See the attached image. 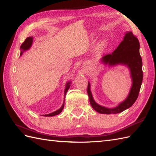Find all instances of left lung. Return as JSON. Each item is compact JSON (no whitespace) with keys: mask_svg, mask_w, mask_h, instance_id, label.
I'll use <instances>...</instances> for the list:
<instances>
[{"mask_svg":"<svg viewBox=\"0 0 156 156\" xmlns=\"http://www.w3.org/2000/svg\"><path fill=\"white\" fill-rule=\"evenodd\" d=\"M140 47L138 39L133 33L131 31L127 32L123 40L120 43L117 49L112 54L105 55L102 58V61L105 64L127 66L130 69L133 84L127 98L115 108H108L98 105L94 101L90 89V83L88 82L87 92L89 100L92 107L96 111L102 114L119 113L131 107L136 101L143 80L142 59L140 54Z\"/></svg>","mask_w":156,"mask_h":156,"instance_id":"left-lung-1","label":"left lung"}]
</instances>
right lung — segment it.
Wrapping results in <instances>:
<instances>
[{
	"label": "right lung",
	"mask_w": 156,
	"mask_h": 156,
	"mask_svg": "<svg viewBox=\"0 0 156 156\" xmlns=\"http://www.w3.org/2000/svg\"><path fill=\"white\" fill-rule=\"evenodd\" d=\"M32 42H33V37H29L26 38L25 41L23 43V44L21 45V48H20V49H21V50H22L21 52V55H22L23 51L27 50V49H29V48H31V46L32 45ZM70 83H71L70 82H68V83L66 84V88H65V90H64V97H65L66 94V92H68L69 87H70V84H69ZM64 103H63L62 107L59 108L58 110H57V111L54 112H51V113H50V114L45 115L44 116H45V117H53V116L57 115L60 113V112L62 111L63 108H64Z\"/></svg>",
	"instance_id": "add662e5"
}]
</instances>
